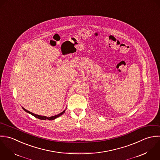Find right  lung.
<instances>
[{
	"instance_id": "1",
	"label": "right lung",
	"mask_w": 160,
	"mask_h": 160,
	"mask_svg": "<svg viewBox=\"0 0 160 160\" xmlns=\"http://www.w3.org/2000/svg\"><path fill=\"white\" fill-rule=\"evenodd\" d=\"M22 109L25 112H27V113H29V114H30V115H33V117H35V118H38V119H40V120H55V119H56L57 118H58V117H59L60 116H61L62 115H63L64 113H65V110H64L62 112H61L60 113H59V114H58V115H55V116H53V117H45V116H41V115H36V114H34V113H32V112H29V111H28V110H27L26 109H25L24 108H23V107H22Z\"/></svg>"
}]
</instances>
